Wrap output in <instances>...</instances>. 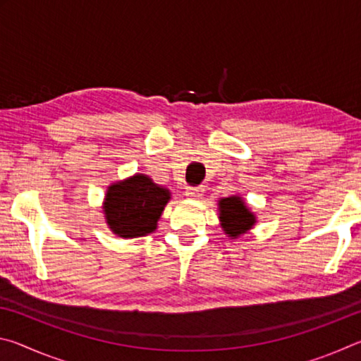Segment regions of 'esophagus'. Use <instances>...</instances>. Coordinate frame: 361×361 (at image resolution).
<instances>
[{
	"label": "esophagus",
	"mask_w": 361,
	"mask_h": 361,
	"mask_svg": "<svg viewBox=\"0 0 361 361\" xmlns=\"http://www.w3.org/2000/svg\"><path fill=\"white\" fill-rule=\"evenodd\" d=\"M204 192H205V188H204V186H195V188L189 186V188L186 189V194H188L191 199H202Z\"/></svg>",
	"instance_id": "esophagus-1"
}]
</instances>
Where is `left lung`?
Returning <instances> with one entry per match:
<instances>
[{
  "label": "left lung",
  "instance_id": "8db88e82",
  "mask_svg": "<svg viewBox=\"0 0 361 361\" xmlns=\"http://www.w3.org/2000/svg\"><path fill=\"white\" fill-rule=\"evenodd\" d=\"M218 218L224 234L239 239L256 224V215L239 194L218 199Z\"/></svg>",
  "mask_w": 361,
  "mask_h": 361
}]
</instances>
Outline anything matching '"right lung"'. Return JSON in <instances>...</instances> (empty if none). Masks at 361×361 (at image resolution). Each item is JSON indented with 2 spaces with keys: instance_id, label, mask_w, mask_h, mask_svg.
I'll return each instance as SVG.
<instances>
[{
  "instance_id": "right-lung-1",
  "label": "right lung",
  "mask_w": 361,
  "mask_h": 361,
  "mask_svg": "<svg viewBox=\"0 0 361 361\" xmlns=\"http://www.w3.org/2000/svg\"><path fill=\"white\" fill-rule=\"evenodd\" d=\"M170 199V189L156 185L148 175L135 173L108 186L102 209L113 234L137 239L157 229L159 218Z\"/></svg>"
}]
</instances>
